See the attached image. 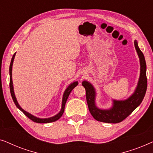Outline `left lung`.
<instances>
[{"mask_svg": "<svg viewBox=\"0 0 153 153\" xmlns=\"http://www.w3.org/2000/svg\"><path fill=\"white\" fill-rule=\"evenodd\" d=\"M134 47L139 58L140 75L137 85L134 93L126 100H117L112 99V106L109 108H100L96 105L95 88L89 81L84 80L82 85L86 93V100L89 111L97 121L108 123H118L123 121L131 114L143 101L147 89L146 63L144 55L140 50L138 42L134 40Z\"/></svg>", "mask_w": 153, "mask_h": 153, "instance_id": "1", "label": "left lung"}]
</instances>
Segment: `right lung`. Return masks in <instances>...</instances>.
I'll use <instances>...</instances> for the list:
<instances>
[{
    "instance_id": "1",
    "label": "right lung",
    "mask_w": 153,
    "mask_h": 153,
    "mask_svg": "<svg viewBox=\"0 0 153 153\" xmlns=\"http://www.w3.org/2000/svg\"><path fill=\"white\" fill-rule=\"evenodd\" d=\"M16 53L14 54L13 56H12V60H11V62H10V93H11V95L12 97V100L15 104V105L19 109L24 113V114L26 115V116L32 120L33 121H34L35 123H52L54 122V121H56L58 120L60 117L62 116V115L64 113V110H65V103L67 102V100L70 95V94L71 93V91H72L73 89L75 87L78 85V81H74L72 83H70V85H68V88L65 89V91H64L63 95H62V106H61V109L59 112L57 114L55 115V116L50 117V118H37V117L33 116L30 113L27 112L26 111H25L24 109L21 107V106L19 104L17 100H16L15 94H14V86H13V82H12V65H13V62H14V57H15Z\"/></svg>"
}]
</instances>
